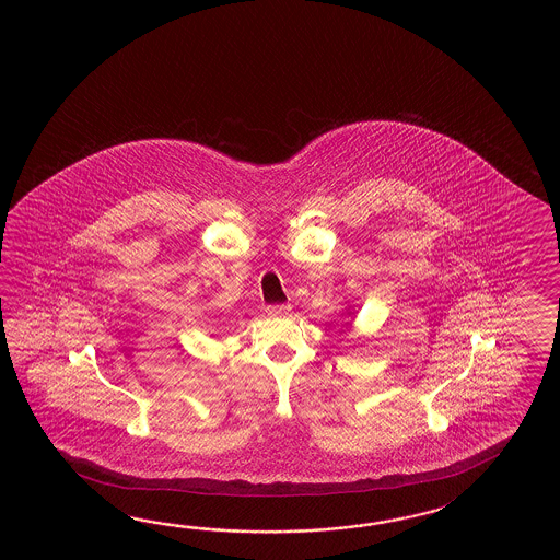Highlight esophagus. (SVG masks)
Wrapping results in <instances>:
<instances>
[{"instance_id": "1", "label": "esophagus", "mask_w": 560, "mask_h": 560, "mask_svg": "<svg viewBox=\"0 0 560 560\" xmlns=\"http://www.w3.org/2000/svg\"><path fill=\"white\" fill-rule=\"evenodd\" d=\"M266 312H268V316H272V318H280V316H285V314L290 312V306H288V304H276V306H268Z\"/></svg>"}]
</instances>
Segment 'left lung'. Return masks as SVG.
Here are the masks:
<instances>
[{
	"mask_svg": "<svg viewBox=\"0 0 560 560\" xmlns=\"http://www.w3.org/2000/svg\"><path fill=\"white\" fill-rule=\"evenodd\" d=\"M350 314H352V312H350Z\"/></svg>",
	"mask_w": 560,
	"mask_h": 560,
	"instance_id": "left-lung-1",
	"label": "left lung"
}]
</instances>
